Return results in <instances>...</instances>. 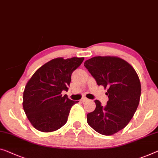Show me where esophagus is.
<instances>
[{"label": "esophagus", "mask_w": 158, "mask_h": 158, "mask_svg": "<svg viewBox=\"0 0 158 158\" xmlns=\"http://www.w3.org/2000/svg\"><path fill=\"white\" fill-rule=\"evenodd\" d=\"M87 101H89V99L86 97H83L81 98V102H87Z\"/></svg>", "instance_id": "obj_1"}]
</instances>
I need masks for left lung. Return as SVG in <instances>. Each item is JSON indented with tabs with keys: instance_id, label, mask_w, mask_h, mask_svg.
<instances>
[{
	"instance_id": "1",
	"label": "left lung",
	"mask_w": 158,
	"mask_h": 158,
	"mask_svg": "<svg viewBox=\"0 0 158 158\" xmlns=\"http://www.w3.org/2000/svg\"><path fill=\"white\" fill-rule=\"evenodd\" d=\"M98 86L107 88L109 101L87 114V123L98 133L111 135L124 128L133 118L140 102L139 77L128 62L115 56H94L84 62Z\"/></svg>"
}]
</instances>
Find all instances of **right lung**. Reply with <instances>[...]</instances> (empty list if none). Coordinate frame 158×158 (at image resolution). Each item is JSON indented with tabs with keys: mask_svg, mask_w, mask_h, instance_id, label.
Instances as JSON below:
<instances>
[{
	"mask_svg": "<svg viewBox=\"0 0 158 158\" xmlns=\"http://www.w3.org/2000/svg\"><path fill=\"white\" fill-rule=\"evenodd\" d=\"M84 57L53 59L34 73L23 92V106L32 126L41 132L58 130L67 123L70 109L78 101H72L63 90L67 91L72 72Z\"/></svg>",
	"mask_w": 158,
	"mask_h": 158,
	"instance_id": "right-lung-1",
	"label": "right lung"
}]
</instances>
